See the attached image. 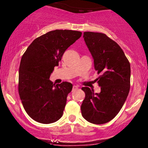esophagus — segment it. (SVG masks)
I'll use <instances>...</instances> for the list:
<instances>
[{"instance_id": "esophagus-1", "label": "esophagus", "mask_w": 148, "mask_h": 148, "mask_svg": "<svg viewBox=\"0 0 148 148\" xmlns=\"http://www.w3.org/2000/svg\"><path fill=\"white\" fill-rule=\"evenodd\" d=\"M78 89V86H74L72 88V91H74V90H76Z\"/></svg>"}]
</instances>
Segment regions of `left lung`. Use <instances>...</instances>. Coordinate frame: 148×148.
Listing matches in <instances>:
<instances>
[{
    "label": "left lung",
    "mask_w": 148,
    "mask_h": 148,
    "mask_svg": "<svg viewBox=\"0 0 148 148\" xmlns=\"http://www.w3.org/2000/svg\"><path fill=\"white\" fill-rule=\"evenodd\" d=\"M84 41L94 60L101 92L83 87L86 97L81 106L82 116L89 123L101 125L116 116L130 89V64L123 49L105 34L84 32Z\"/></svg>",
    "instance_id": "1"
}]
</instances>
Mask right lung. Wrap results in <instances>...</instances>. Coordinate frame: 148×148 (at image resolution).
Segmentation results:
<instances>
[{
  "instance_id": "1",
  "label": "right lung",
  "mask_w": 148,
  "mask_h": 148,
  "mask_svg": "<svg viewBox=\"0 0 148 148\" xmlns=\"http://www.w3.org/2000/svg\"><path fill=\"white\" fill-rule=\"evenodd\" d=\"M82 33L56 30L37 37L23 53L18 71V94L28 115L38 123L58 120L72 91V84L64 81L53 84L49 79L62 55Z\"/></svg>"
}]
</instances>
